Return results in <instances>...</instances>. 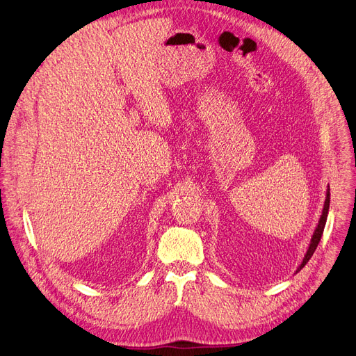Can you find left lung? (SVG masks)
I'll return each mask as SVG.
<instances>
[{
	"label": "left lung",
	"mask_w": 356,
	"mask_h": 356,
	"mask_svg": "<svg viewBox=\"0 0 356 356\" xmlns=\"http://www.w3.org/2000/svg\"><path fill=\"white\" fill-rule=\"evenodd\" d=\"M329 203H330V188L327 186V191H326V199H325V203H323V211H322L321 219H319V222H317L316 229H314V232H313V235H312L310 244H309V248H307V251H306V254H305V257H303L302 264L297 267L296 273L300 271V270H302V268L309 263V259L312 258V255H313V252L316 251L317 245H319L321 238H322V234H323V229H325V225H326L327 213H329Z\"/></svg>",
	"instance_id": "8db88e82"
}]
</instances>
